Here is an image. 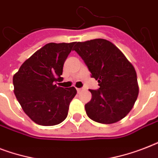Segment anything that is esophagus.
<instances>
[{
  "label": "esophagus",
  "mask_w": 158,
  "mask_h": 158,
  "mask_svg": "<svg viewBox=\"0 0 158 158\" xmlns=\"http://www.w3.org/2000/svg\"><path fill=\"white\" fill-rule=\"evenodd\" d=\"M83 89H82V88H79V89H77V92H78V93H79V92H81Z\"/></svg>",
  "instance_id": "esophagus-1"
}]
</instances>
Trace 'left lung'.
<instances>
[{
    "label": "left lung",
    "mask_w": 158,
    "mask_h": 158,
    "mask_svg": "<svg viewBox=\"0 0 158 158\" xmlns=\"http://www.w3.org/2000/svg\"><path fill=\"white\" fill-rule=\"evenodd\" d=\"M74 50L84 60L100 87L98 90L89 89L92 99L85 104L88 116L106 125L122 120L139 95L135 67L116 46L106 39L76 42Z\"/></svg>",
    "instance_id": "8db88e82"
}]
</instances>
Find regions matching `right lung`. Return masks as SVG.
<instances>
[{"mask_svg":"<svg viewBox=\"0 0 158 158\" xmlns=\"http://www.w3.org/2000/svg\"><path fill=\"white\" fill-rule=\"evenodd\" d=\"M74 43L46 44L23 62L14 74V93L25 114L40 125H58L66 118L76 95L74 87L61 88L63 65Z\"/></svg>","mask_w":158,"mask_h":158,"instance_id":"obj_1","label":"right lung"}]
</instances>
